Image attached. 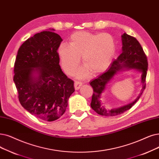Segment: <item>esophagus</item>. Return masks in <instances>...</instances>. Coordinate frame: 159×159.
I'll use <instances>...</instances> for the list:
<instances>
[{
    "label": "esophagus",
    "instance_id": "34e87169",
    "mask_svg": "<svg viewBox=\"0 0 159 159\" xmlns=\"http://www.w3.org/2000/svg\"><path fill=\"white\" fill-rule=\"evenodd\" d=\"M82 84V82H79V81H75V84H74L75 89H76V90H77V89H79L81 87Z\"/></svg>",
    "mask_w": 159,
    "mask_h": 159
}]
</instances>
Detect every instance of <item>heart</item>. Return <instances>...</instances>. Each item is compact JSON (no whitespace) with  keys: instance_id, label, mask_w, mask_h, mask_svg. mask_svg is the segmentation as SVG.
Wrapping results in <instances>:
<instances>
[{"instance_id":"1","label":"heart","mask_w":159,"mask_h":159,"mask_svg":"<svg viewBox=\"0 0 159 159\" xmlns=\"http://www.w3.org/2000/svg\"><path fill=\"white\" fill-rule=\"evenodd\" d=\"M115 42L108 33H92L80 31L73 34L69 45L61 44L58 53L64 70L71 74L78 67L82 57L85 66L76 73L84 77L91 71L93 75L105 71L115 54Z\"/></svg>"}]
</instances>
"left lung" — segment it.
<instances>
[{"mask_svg": "<svg viewBox=\"0 0 159 159\" xmlns=\"http://www.w3.org/2000/svg\"><path fill=\"white\" fill-rule=\"evenodd\" d=\"M122 49L120 56L112 63L108 70L92 81L93 93L92 98L91 107L98 114L105 116H114L121 114L132 107L137 102L146 88V78L148 63L147 57L138 40L126 33L121 35ZM125 69H134L142 73V89L139 95L132 103L116 109H108L101 101V95L106 87L118 71Z\"/></svg>", "mask_w": 159, "mask_h": 159, "instance_id": "left-lung-1", "label": "left lung"}]
</instances>
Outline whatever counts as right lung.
Masks as SVG:
<instances>
[{"label": "right lung", "mask_w": 159, "mask_h": 159, "mask_svg": "<svg viewBox=\"0 0 159 159\" xmlns=\"http://www.w3.org/2000/svg\"><path fill=\"white\" fill-rule=\"evenodd\" d=\"M49 29L26 40L18 50L13 81L22 107L47 121L58 120L66 112L75 92L74 82L59 65L57 52L62 39Z\"/></svg>", "instance_id": "obj_1"}]
</instances>
